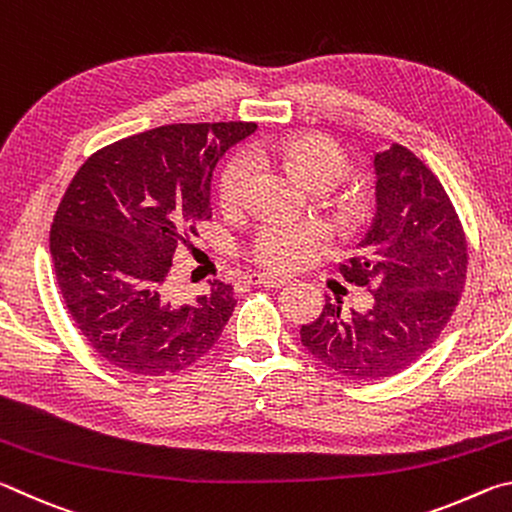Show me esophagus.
Instances as JSON below:
<instances>
[{
    "label": "esophagus",
    "mask_w": 512,
    "mask_h": 512,
    "mask_svg": "<svg viewBox=\"0 0 512 512\" xmlns=\"http://www.w3.org/2000/svg\"><path fill=\"white\" fill-rule=\"evenodd\" d=\"M250 284H259V287H284L287 277H277L271 273H253L248 277Z\"/></svg>",
    "instance_id": "esophagus-1"
}]
</instances>
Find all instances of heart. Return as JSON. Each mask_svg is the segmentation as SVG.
<instances>
[{
    "instance_id": "obj_1",
    "label": "heart",
    "mask_w": 512,
    "mask_h": 512,
    "mask_svg": "<svg viewBox=\"0 0 512 512\" xmlns=\"http://www.w3.org/2000/svg\"><path fill=\"white\" fill-rule=\"evenodd\" d=\"M277 158L298 173L311 189L339 187L350 173V158L339 144L325 135H302L287 140L259 142L253 149L232 155L219 178V201L223 210L241 212L250 203L255 183V160ZM327 237L316 221L266 219L248 244V257L268 271H296L309 264Z\"/></svg>"
}]
</instances>
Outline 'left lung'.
<instances>
[{"mask_svg":"<svg viewBox=\"0 0 512 512\" xmlns=\"http://www.w3.org/2000/svg\"><path fill=\"white\" fill-rule=\"evenodd\" d=\"M375 171L377 214L359 255L339 266L375 302L345 316L327 298L314 323L300 327L311 357L359 381L418 361L452 318L467 273L463 225L436 173L402 144L377 153Z\"/></svg>","mask_w":512,"mask_h":512,"instance_id":"1","label":"left lung"}]
</instances>
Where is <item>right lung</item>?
<instances>
[{
  "label": "right lung",
  "mask_w": 512,
  "mask_h": 512,
  "mask_svg": "<svg viewBox=\"0 0 512 512\" xmlns=\"http://www.w3.org/2000/svg\"><path fill=\"white\" fill-rule=\"evenodd\" d=\"M253 121L169 124L103 146L81 164L54 214L51 262L83 339L110 366L164 377L214 348L235 311L232 284L180 300L169 273L212 216V169Z\"/></svg>",
  "instance_id": "right-lung-1"
}]
</instances>
